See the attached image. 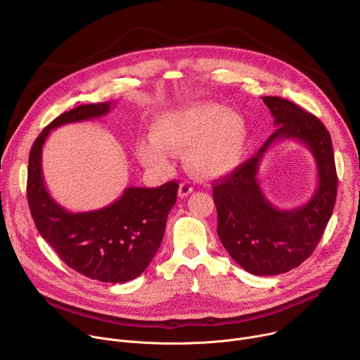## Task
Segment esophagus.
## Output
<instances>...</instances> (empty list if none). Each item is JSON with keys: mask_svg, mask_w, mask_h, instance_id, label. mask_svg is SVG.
I'll return each instance as SVG.
<instances>
[{"mask_svg": "<svg viewBox=\"0 0 360 360\" xmlns=\"http://www.w3.org/2000/svg\"><path fill=\"white\" fill-rule=\"evenodd\" d=\"M192 191H193V186L191 185V182L185 181V182H182V184L179 185V189H178V195H179V198H185V196H188V195H189Z\"/></svg>", "mask_w": 360, "mask_h": 360, "instance_id": "1", "label": "esophagus"}]
</instances>
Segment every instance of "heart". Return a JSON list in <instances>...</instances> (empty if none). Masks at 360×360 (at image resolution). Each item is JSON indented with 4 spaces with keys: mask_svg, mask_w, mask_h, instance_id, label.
Listing matches in <instances>:
<instances>
[{
    "mask_svg": "<svg viewBox=\"0 0 360 360\" xmlns=\"http://www.w3.org/2000/svg\"><path fill=\"white\" fill-rule=\"evenodd\" d=\"M248 141L245 120L212 102H198L162 114L152 138L138 142L136 157L148 168L165 171L171 154L184 150L186 168L199 176H221L243 158Z\"/></svg>",
    "mask_w": 360,
    "mask_h": 360,
    "instance_id": "1",
    "label": "heart"
}]
</instances>
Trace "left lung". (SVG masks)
<instances>
[{
  "instance_id": "obj_1",
  "label": "left lung",
  "mask_w": 360,
  "mask_h": 360,
  "mask_svg": "<svg viewBox=\"0 0 360 360\" xmlns=\"http://www.w3.org/2000/svg\"><path fill=\"white\" fill-rule=\"evenodd\" d=\"M275 132L258 153L231 175L214 182L218 236L232 259L249 274L271 276L289 272L309 258L332 217L338 175L332 139L315 115L281 96H262ZM295 139L314 153L319 188L303 207L282 212L266 199L255 175L274 142Z\"/></svg>"
}]
</instances>
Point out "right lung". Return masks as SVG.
<instances>
[{"instance_id":"right-lung-1","label":"right lung","mask_w":360,"mask_h":360,"mask_svg":"<svg viewBox=\"0 0 360 360\" xmlns=\"http://www.w3.org/2000/svg\"><path fill=\"white\" fill-rule=\"evenodd\" d=\"M110 108L111 102L79 105L42 129L30 150L27 198L38 232L63 262L86 278L124 283L139 276L155 256L176 202L178 182L131 186L105 208L74 214L51 198L41 168L42 146L51 129L102 117Z\"/></svg>"}]
</instances>
